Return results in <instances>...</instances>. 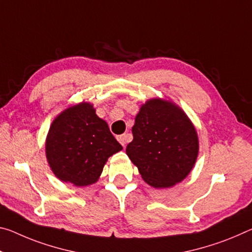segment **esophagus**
<instances>
[{"mask_svg":"<svg viewBox=\"0 0 252 252\" xmlns=\"http://www.w3.org/2000/svg\"><path fill=\"white\" fill-rule=\"evenodd\" d=\"M127 138H129V137H127V134H121V135H119V137H118V140L123 147H126V142H127Z\"/></svg>","mask_w":252,"mask_h":252,"instance_id":"obj_1","label":"esophagus"}]
</instances>
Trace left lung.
I'll return each mask as SVG.
<instances>
[{
  "label": "left lung",
  "instance_id": "8db88e82",
  "mask_svg": "<svg viewBox=\"0 0 252 252\" xmlns=\"http://www.w3.org/2000/svg\"><path fill=\"white\" fill-rule=\"evenodd\" d=\"M132 134L126 155L148 185L168 189L189 176L198 156V135L174 102L148 99L135 115Z\"/></svg>",
  "mask_w": 252,
  "mask_h": 252
}]
</instances>
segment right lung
I'll return each instance as SVG.
<instances>
[{
	"mask_svg": "<svg viewBox=\"0 0 252 252\" xmlns=\"http://www.w3.org/2000/svg\"><path fill=\"white\" fill-rule=\"evenodd\" d=\"M122 149L90 102L59 113L46 138L47 161L55 176L78 187L96 183L107 159Z\"/></svg>",
	"mask_w": 252,
	"mask_h": 252,
	"instance_id": "right-lung-1",
	"label": "right lung"
}]
</instances>
